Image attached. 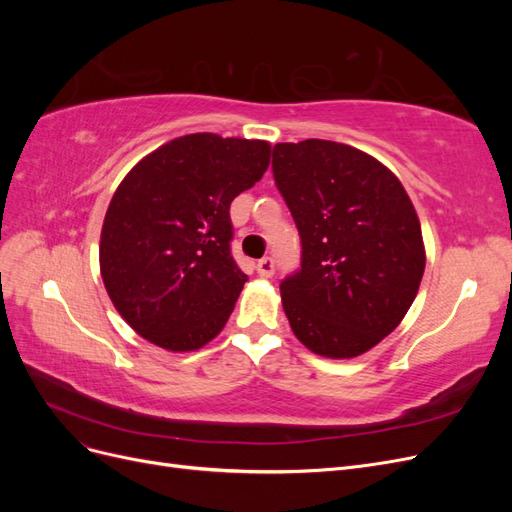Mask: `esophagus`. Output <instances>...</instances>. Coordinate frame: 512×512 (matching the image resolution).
<instances>
[{
  "instance_id": "esophagus-1",
  "label": "esophagus",
  "mask_w": 512,
  "mask_h": 512,
  "mask_svg": "<svg viewBox=\"0 0 512 512\" xmlns=\"http://www.w3.org/2000/svg\"><path fill=\"white\" fill-rule=\"evenodd\" d=\"M256 271H258V275H260V277H271V275H273V271H275V262H273V258H262V260H258Z\"/></svg>"
}]
</instances>
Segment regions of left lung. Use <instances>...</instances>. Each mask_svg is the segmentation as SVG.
<instances>
[{"label":"left lung","mask_w":512,"mask_h":512,"mask_svg":"<svg viewBox=\"0 0 512 512\" xmlns=\"http://www.w3.org/2000/svg\"><path fill=\"white\" fill-rule=\"evenodd\" d=\"M273 177L303 245L301 271L280 286L292 333L327 359L365 354L399 327L423 280L408 192L374 156L320 138L277 143Z\"/></svg>","instance_id":"left-lung-1"}]
</instances>
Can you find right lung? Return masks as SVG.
I'll list each match as a JSON object with an SVG mask.
<instances>
[{
  "label": "right lung",
  "mask_w": 512,
  "mask_h": 512,
  "mask_svg": "<svg viewBox=\"0 0 512 512\" xmlns=\"http://www.w3.org/2000/svg\"><path fill=\"white\" fill-rule=\"evenodd\" d=\"M271 143L196 132L138 160L100 232V273L119 316L168 352L218 337L247 275L230 256V203L262 179Z\"/></svg>",
  "instance_id": "1"
}]
</instances>
